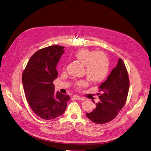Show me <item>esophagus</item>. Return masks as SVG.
I'll return each mask as SVG.
<instances>
[{"mask_svg": "<svg viewBox=\"0 0 151 151\" xmlns=\"http://www.w3.org/2000/svg\"><path fill=\"white\" fill-rule=\"evenodd\" d=\"M73 98L75 99V100H81V97L78 96V95H73Z\"/></svg>", "mask_w": 151, "mask_h": 151, "instance_id": "1", "label": "esophagus"}]
</instances>
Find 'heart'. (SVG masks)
I'll return each mask as SVG.
<instances>
[{"mask_svg":"<svg viewBox=\"0 0 151 151\" xmlns=\"http://www.w3.org/2000/svg\"><path fill=\"white\" fill-rule=\"evenodd\" d=\"M76 59L85 66L86 74L93 81H100L107 75L109 70V61L103 52H96L88 49H80L75 54ZM88 85L85 80L76 82L77 88H81Z\"/></svg>","mask_w":151,"mask_h":151,"instance_id":"1","label":"heart"}]
</instances>
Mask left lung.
Returning a JSON list of instances; mask_svg holds the SVG:
<instances>
[{
    "instance_id": "left-lung-1",
    "label": "left lung",
    "mask_w": 151,
    "mask_h": 151,
    "mask_svg": "<svg viewBox=\"0 0 151 151\" xmlns=\"http://www.w3.org/2000/svg\"><path fill=\"white\" fill-rule=\"evenodd\" d=\"M128 73L124 61L119 58L116 67L111 71L107 79L100 85V101L96 108L86 116L94 123L103 124L112 120L123 108L129 89Z\"/></svg>"
}]
</instances>
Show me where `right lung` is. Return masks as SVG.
<instances>
[{"label":"right lung","mask_w":151,"mask_h":151,"mask_svg":"<svg viewBox=\"0 0 151 151\" xmlns=\"http://www.w3.org/2000/svg\"><path fill=\"white\" fill-rule=\"evenodd\" d=\"M65 47L50 46L36 51L29 60L22 80L24 93L31 109L38 116L51 120L61 115L70 96L55 93L53 81L57 78L56 66Z\"/></svg>","instance_id":"1"}]
</instances>
